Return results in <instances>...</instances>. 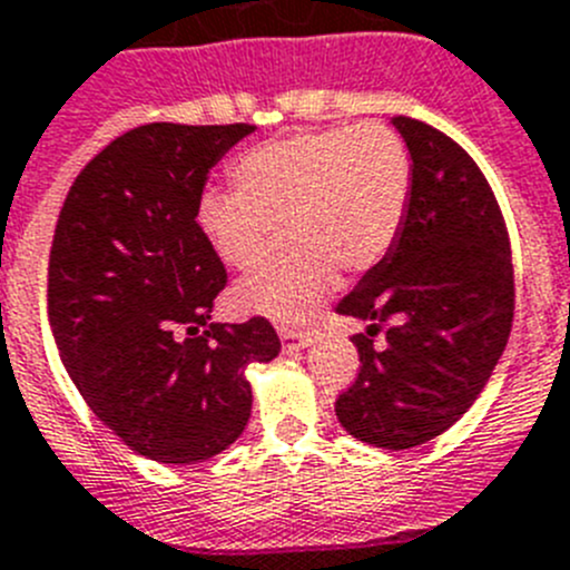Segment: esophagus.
I'll return each mask as SVG.
<instances>
[{"label":"esophagus","mask_w":570,"mask_h":570,"mask_svg":"<svg viewBox=\"0 0 570 570\" xmlns=\"http://www.w3.org/2000/svg\"><path fill=\"white\" fill-rule=\"evenodd\" d=\"M278 334H281V343H284V348L286 351H297V348H303V345L309 343V334L306 332H297V328H278Z\"/></svg>","instance_id":"34e87169"}]
</instances>
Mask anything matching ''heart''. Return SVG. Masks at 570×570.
<instances>
[{"mask_svg": "<svg viewBox=\"0 0 570 570\" xmlns=\"http://www.w3.org/2000/svg\"><path fill=\"white\" fill-rule=\"evenodd\" d=\"M236 188H207L199 225L227 267H261L233 292L238 309L306 321L337 273L363 275L393 249L413 196L405 140L382 124L275 137L242 154Z\"/></svg>", "mask_w": 570, "mask_h": 570, "instance_id": "obj_1", "label": "heart"}]
</instances>
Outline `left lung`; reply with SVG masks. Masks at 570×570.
<instances>
[{
    "label": "left lung",
    "mask_w": 570,
    "mask_h": 570,
    "mask_svg": "<svg viewBox=\"0 0 570 570\" xmlns=\"http://www.w3.org/2000/svg\"><path fill=\"white\" fill-rule=\"evenodd\" d=\"M393 126L411 151V207L391 253L337 303L368 328L354 334L360 374L334 411L354 439L411 450L453 428L492 376L512 332L514 269L475 159L422 120Z\"/></svg>",
    "instance_id": "obj_1"
}]
</instances>
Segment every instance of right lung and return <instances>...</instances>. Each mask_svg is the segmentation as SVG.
<instances>
[{
  "mask_svg": "<svg viewBox=\"0 0 570 570\" xmlns=\"http://www.w3.org/2000/svg\"><path fill=\"white\" fill-rule=\"evenodd\" d=\"M255 126L148 124L78 174L47 269V315L95 416L159 464H196L244 433L247 365L278 357L269 321L210 323L225 264L199 227L207 174Z\"/></svg>",
  "mask_w": 570,
  "mask_h": 570,
  "instance_id": "add662e5",
  "label": "right lung"
}]
</instances>
